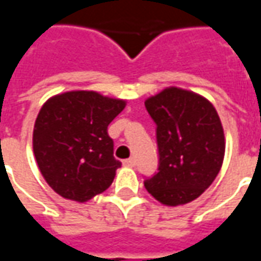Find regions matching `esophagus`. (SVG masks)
Returning <instances> with one entry per match:
<instances>
[{
  "label": "esophagus",
  "instance_id": "obj_1",
  "mask_svg": "<svg viewBox=\"0 0 261 261\" xmlns=\"http://www.w3.org/2000/svg\"><path fill=\"white\" fill-rule=\"evenodd\" d=\"M123 164H124L125 166H130V168H133V166H136V159L134 158L124 159V161H123Z\"/></svg>",
  "mask_w": 261,
  "mask_h": 261
}]
</instances>
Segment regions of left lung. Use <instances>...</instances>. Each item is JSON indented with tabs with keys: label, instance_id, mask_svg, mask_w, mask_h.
I'll return each mask as SVG.
<instances>
[{
	"label": "left lung",
	"instance_id": "obj_1",
	"mask_svg": "<svg viewBox=\"0 0 261 261\" xmlns=\"http://www.w3.org/2000/svg\"><path fill=\"white\" fill-rule=\"evenodd\" d=\"M145 108L156 124L159 165L144 186L170 207L196 200L215 180L224 161V128L217 110L205 97L175 86L148 97Z\"/></svg>",
	"mask_w": 261,
	"mask_h": 261
}]
</instances>
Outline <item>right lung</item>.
<instances>
[{
  "instance_id": "add662e5",
  "label": "right lung",
  "mask_w": 261,
  "mask_h": 261,
  "mask_svg": "<svg viewBox=\"0 0 261 261\" xmlns=\"http://www.w3.org/2000/svg\"><path fill=\"white\" fill-rule=\"evenodd\" d=\"M124 108V100L93 91L65 92L43 105L33 128V152L57 194L85 202L113 183L121 162L113 156L108 125Z\"/></svg>"
}]
</instances>
